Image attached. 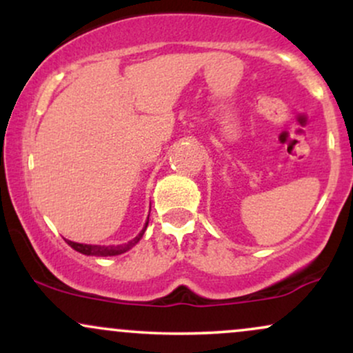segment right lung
<instances>
[{
	"mask_svg": "<svg viewBox=\"0 0 353 353\" xmlns=\"http://www.w3.org/2000/svg\"><path fill=\"white\" fill-rule=\"evenodd\" d=\"M149 222V217H148ZM148 222H145L144 229L141 230L137 236L132 239V241L125 242V244H119V245H91V244H78V242H72V241H66L72 249L78 250V252L84 254V255H96V257H111V255H119L128 252L129 249H132L137 242L141 241V237L144 236V230L148 228Z\"/></svg>",
	"mask_w": 353,
	"mask_h": 353,
	"instance_id": "1",
	"label": "right lung"
}]
</instances>
